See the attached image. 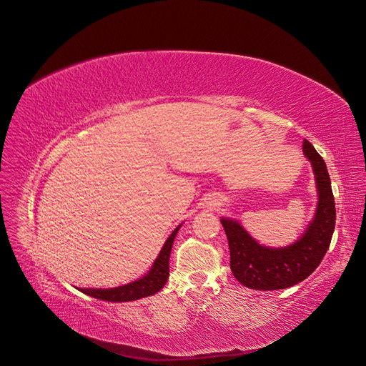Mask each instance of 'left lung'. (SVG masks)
<instances>
[{
  "label": "left lung",
  "instance_id": "8db88e82",
  "mask_svg": "<svg viewBox=\"0 0 366 366\" xmlns=\"http://www.w3.org/2000/svg\"><path fill=\"white\" fill-rule=\"evenodd\" d=\"M304 154L315 171L317 210L302 237L287 247L260 246L237 220L220 219L228 237L231 269L237 280L254 290H278L298 285L312 274L326 254L335 229V201L322 156L308 140Z\"/></svg>",
  "mask_w": 366,
  "mask_h": 366
}]
</instances>
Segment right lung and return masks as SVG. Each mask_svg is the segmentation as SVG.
Returning a JSON list of instances; mask_svg holds the SVG:
<instances>
[{
    "instance_id": "obj_1",
    "label": "right lung",
    "mask_w": 366,
    "mask_h": 366,
    "mask_svg": "<svg viewBox=\"0 0 366 366\" xmlns=\"http://www.w3.org/2000/svg\"><path fill=\"white\" fill-rule=\"evenodd\" d=\"M179 229H180V226L172 231V234L165 241L161 253L158 254V257L154 259L150 271L144 277H142L140 280H135L129 285L113 287V289H79V290L86 295H89V297L97 298V300L110 301V302L135 301V300L150 297V295L159 292L168 280L169 253H171L174 238H176Z\"/></svg>"
}]
</instances>
